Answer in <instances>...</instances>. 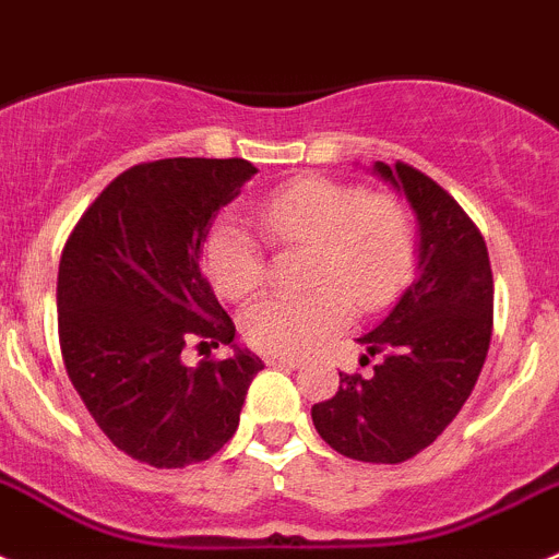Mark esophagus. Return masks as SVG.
<instances>
[{"label":"esophagus","instance_id":"34e87169","mask_svg":"<svg viewBox=\"0 0 559 559\" xmlns=\"http://www.w3.org/2000/svg\"><path fill=\"white\" fill-rule=\"evenodd\" d=\"M264 361H267V365H275V367H292V370L300 365L298 356H289V354H267L264 356Z\"/></svg>","mask_w":559,"mask_h":559}]
</instances>
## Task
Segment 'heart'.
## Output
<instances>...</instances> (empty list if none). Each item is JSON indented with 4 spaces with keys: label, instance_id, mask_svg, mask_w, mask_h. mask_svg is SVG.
Segmentation results:
<instances>
[{
    "label": "heart",
    "instance_id": "obj_1",
    "mask_svg": "<svg viewBox=\"0 0 559 559\" xmlns=\"http://www.w3.org/2000/svg\"><path fill=\"white\" fill-rule=\"evenodd\" d=\"M275 245L309 248L304 298L267 295L242 311L245 340L270 354H304L350 320V304L376 311L392 304L415 264V228L395 198L367 194L331 178H300L270 194L259 211ZM203 264L228 300L253 295L267 278L264 245L236 217L211 225Z\"/></svg>",
    "mask_w": 559,
    "mask_h": 559
}]
</instances>
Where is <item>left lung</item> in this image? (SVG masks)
<instances>
[{
  "instance_id": "obj_1",
  "label": "left lung",
  "mask_w": 559,
  "mask_h": 559,
  "mask_svg": "<svg viewBox=\"0 0 559 559\" xmlns=\"http://www.w3.org/2000/svg\"><path fill=\"white\" fill-rule=\"evenodd\" d=\"M373 169L415 209L417 275L359 336L361 365L381 356L373 376L340 373L336 395L311 406V420L342 456L399 465L431 445L474 392L492 336V270L485 236L440 183L404 160Z\"/></svg>"
}]
</instances>
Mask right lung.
<instances>
[{
  "label": "right lung",
  "mask_w": 559,
  "mask_h": 559,
  "mask_svg": "<svg viewBox=\"0 0 559 559\" xmlns=\"http://www.w3.org/2000/svg\"><path fill=\"white\" fill-rule=\"evenodd\" d=\"M259 169L245 158H164L110 180L58 267V336L74 390L119 451L153 467L217 454L239 426L261 359L200 270L211 219ZM230 344L186 368V341Z\"/></svg>",
  "instance_id": "right-lung-1"
}]
</instances>
